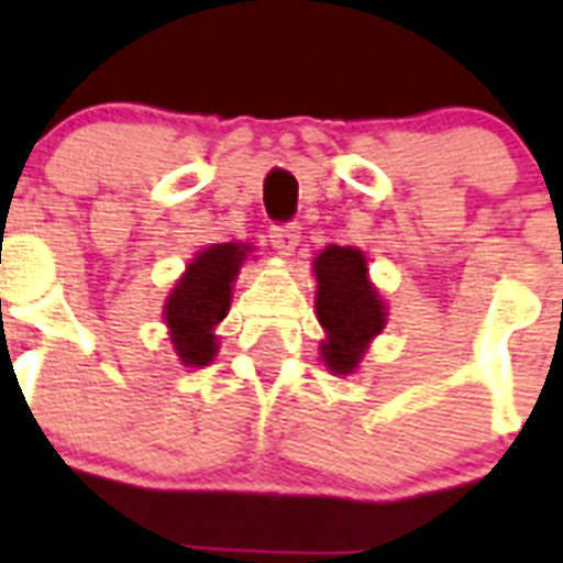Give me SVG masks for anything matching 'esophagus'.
<instances>
[{"instance_id":"34e87169","label":"esophagus","mask_w":563,"mask_h":563,"mask_svg":"<svg viewBox=\"0 0 563 563\" xmlns=\"http://www.w3.org/2000/svg\"><path fill=\"white\" fill-rule=\"evenodd\" d=\"M271 242L278 253L290 256V253L296 251L298 242H301V228H298V222H282V225H273Z\"/></svg>"}]
</instances>
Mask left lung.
I'll use <instances>...</instances> for the list:
<instances>
[{
	"instance_id": "left-lung-1",
	"label": "left lung",
	"mask_w": 563,
	"mask_h": 563,
	"mask_svg": "<svg viewBox=\"0 0 563 563\" xmlns=\"http://www.w3.org/2000/svg\"><path fill=\"white\" fill-rule=\"evenodd\" d=\"M316 312L327 330L321 355L335 375H350L366 343L386 324V310L366 278V258L355 247H327L316 258Z\"/></svg>"
}]
</instances>
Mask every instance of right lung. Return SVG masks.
I'll use <instances>...</instances> for the list:
<instances>
[{
    "label": "right lung",
    "instance_id": "right-lung-1",
    "mask_svg": "<svg viewBox=\"0 0 563 563\" xmlns=\"http://www.w3.org/2000/svg\"><path fill=\"white\" fill-rule=\"evenodd\" d=\"M245 245H213L188 265L166 301L172 343L186 366H208L217 355L213 327L231 307V282L245 262Z\"/></svg>",
    "mask_w": 563,
    "mask_h": 563
}]
</instances>
